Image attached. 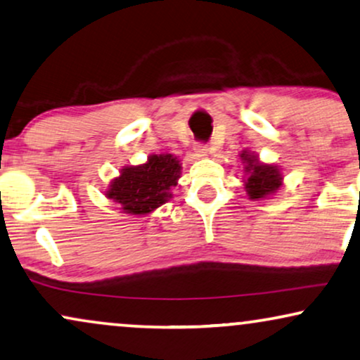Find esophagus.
Wrapping results in <instances>:
<instances>
[{"instance_id": "1", "label": "esophagus", "mask_w": 360, "mask_h": 360, "mask_svg": "<svg viewBox=\"0 0 360 360\" xmlns=\"http://www.w3.org/2000/svg\"><path fill=\"white\" fill-rule=\"evenodd\" d=\"M209 151H211V149H209L207 144H204V143H195L194 144V153H195V156H198V158H206Z\"/></svg>"}]
</instances>
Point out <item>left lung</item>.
I'll return each mask as SVG.
<instances>
[{
	"instance_id": "1",
	"label": "left lung",
	"mask_w": 360,
	"mask_h": 360,
	"mask_svg": "<svg viewBox=\"0 0 360 360\" xmlns=\"http://www.w3.org/2000/svg\"><path fill=\"white\" fill-rule=\"evenodd\" d=\"M244 162H248L245 166V172L249 177L245 181V191H248L249 199H261L266 195H271L281 188V172L276 166L269 165H261L257 161L256 156L243 153L240 154Z\"/></svg>"
}]
</instances>
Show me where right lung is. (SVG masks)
<instances>
[{
	"mask_svg": "<svg viewBox=\"0 0 360 360\" xmlns=\"http://www.w3.org/2000/svg\"><path fill=\"white\" fill-rule=\"evenodd\" d=\"M181 165L171 154L149 156L146 165L122 169L106 195L115 199L127 214H148L171 198L169 189L177 184Z\"/></svg>",
	"mask_w": 360,
	"mask_h": 360,
	"instance_id": "obj_1",
	"label": "right lung"
}]
</instances>
